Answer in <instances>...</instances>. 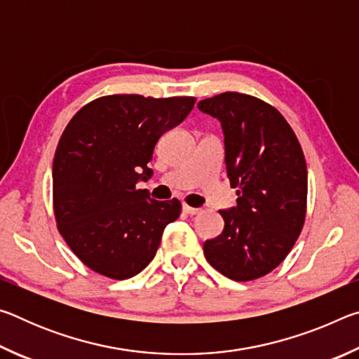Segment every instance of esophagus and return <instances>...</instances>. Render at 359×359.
Listing matches in <instances>:
<instances>
[{"label": "esophagus", "mask_w": 359, "mask_h": 359, "mask_svg": "<svg viewBox=\"0 0 359 359\" xmlns=\"http://www.w3.org/2000/svg\"><path fill=\"white\" fill-rule=\"evenodd\" d=\"M182 209H184V212H185V214H188V215H196V214H199V209L191 208V205H188V204L182 205Z\"/></svg>", "instance_id": "obj_1"}]
</instances>
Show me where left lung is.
I'll return each instance as SVG.
<instances>
[{
	"label": "left lung",
	"instance_id": "1",
	"mask_svg": "<svg viewBox=\"0 0 359 359\" xmlns=\"http://www.w3.org/2000/svg\"><path fill=\"white\" fill-rule=\"evenodd\" d=\"M222 121L229 184L238 204L220 210L223 233L204 242V257L224 277L248 282L287 258L307 212V166L301 144L274 106L224 92L198 102Z\"/></svg>",
	"mask_w": 359,
	"mask_h": 359
}]
</instances>
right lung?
Listing matches in <instances>:
<instances>
[{
	"label": "right lung",
	"mask_w": 359,
	"mask_h": 359,
	"mask_svg": "<svg viewBox=\"0 0 359 359\" xmlns=\"http://www.w3.org/2000/svg\"><path fill=\"white\" fill-rule=\"evenodd\" d=\"M193 96L151 98L107 95L69 120L52 168L53 215L72 253L114 280L135 277L154 259L166 224L177 220L179 199L155 201L137 180L163 133L184 120Z\"/></svg>",
	"instance_id": "add662e5"
}]
</instances>
